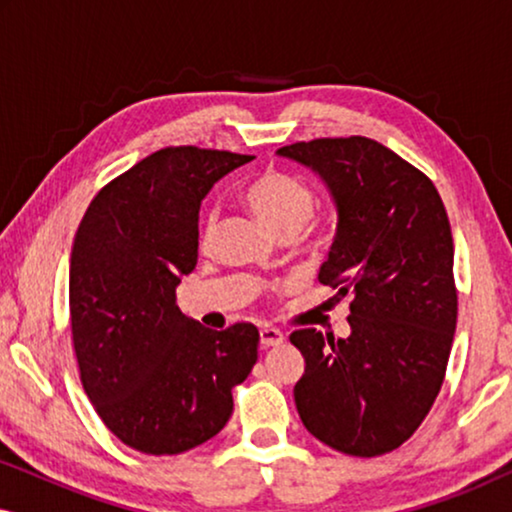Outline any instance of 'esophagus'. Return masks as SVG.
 I'll list each match as a JSON object with an SVG mask.
<instances>
[{
    "label": "esophagus",
    "instance_id": "34e87169",
    "mask_svg": "<svg viewBox=\"0 0 512 512\" xmlns=\"http://www.w3.org/2000/svg\"><path fill=\"white\" fill-rule=\"evenodd\" d=\"M284 342V333L277 328H261V345L263 347H277Z\"/></svg>",
    "mask_w": 512,
    "mask_h": 512
}]
</instances>
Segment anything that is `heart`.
I'll return each instance as SVG.
<instances>
[{
  "label": "heart",
  "instance_id": "obj_1",
  "mask_svg": "<svg viewBox=\"0 0 512 512\" xmlns=\"http://www.w3.org/2000/svg\"><path fill=\"white\" fill-rule=\"evenodd\" d=\"M242 198L247 207L279 237L298 235L305 228V223L314 214L312 188L305 184L296 174H289L277 167L258 172L254 179L244 186ZM216 230V212L209 209L202 221V237L209 240Z\"/></svg>",
  "mask_w": 512,
  "mask_h": 512
}]
</instances>
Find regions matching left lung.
Segmentation results:
<instances>
[{
    "label": "left lung",
    "instance_id": "left-lung-1",
    "mask_svg": "<svg viewBox=\"0 0 512 512\" xmlns=\"http://www.w3.org/2000/svg\"><path fill=\"white\" fill-rule=\"evenodd\" d=\"M317 172L338 207L319 282L349 296V338L300 328L293 387L305 429L333 450L377 457L429 415L457 328L450 219L433 181L368 137L277 149Z\"/></svg>",
    "mask_w": 512,
    "mask_h": 512
}]
</instances>
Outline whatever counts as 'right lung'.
Segmentation results:
<instances>
[{
    "instance_id": "obj_1",
    "label": "right lung",
    "mask_w": 512,
    "mask_h": 512,
    "mask_svg": "<svg viewBox=\"0 0 512 512\" xmlns=\"http://www.w3.org/2000/svg\"><path fill=\"white\" fill-rule=\"evenodd\" d=\"M251 156L167 146L95 195L69 258V319L81 384L132 450L179 454L233 415V387L258 359V328L212 331L181 314L198 263L200 202Z\"/></svg>"
}]
</instances>
